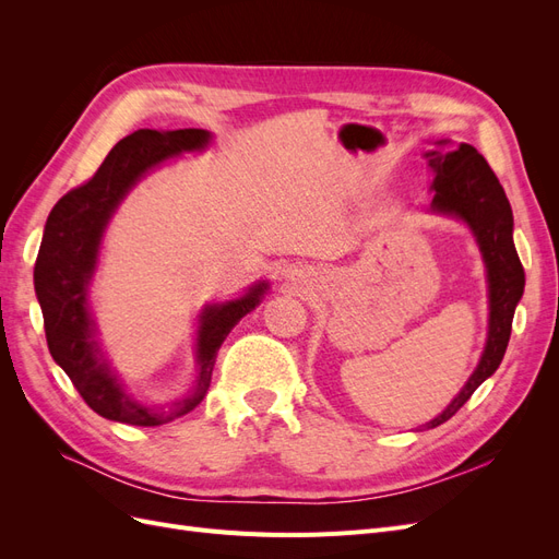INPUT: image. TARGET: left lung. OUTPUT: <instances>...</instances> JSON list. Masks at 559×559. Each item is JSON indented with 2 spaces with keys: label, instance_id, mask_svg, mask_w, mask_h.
<instances>
[{
  "label": "left lung",
  "instance_id": "obj_1",
  "mask_svg": "<svg viewBox=\"0 0 559 559\" xmlns=\"http://www.w3.org/2000/svg\"><path fill=\"white\" fill-rule=\"evenodd\" d=\"M436 146L438 148L425 154L433 170L431 212L460 218L476 238L487 270L489 321L485 349L476 370L448 408L421 425V429L443 425L489 376H495L509 347L515 306L524 292V270L513 245V210L492 167L471 144L462 142L460 146L448 148L450 142L441 140Z\"/></svg>",
  "mask_w": 559,
  "mask_h": 559
}]
</instances>
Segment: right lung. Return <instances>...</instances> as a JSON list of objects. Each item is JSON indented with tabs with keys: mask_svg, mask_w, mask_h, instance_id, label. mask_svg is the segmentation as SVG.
<instances>
[{
	"mask_svg": "<svg viewBox=\"0 0 559 559\" xmlns=\"http://www.w3.org/2000/svg\"><path fill=\"white\" fill-rule=\"evenodd\" d=\"M210 142L212 134L200 128H144L132 132L109 151L93 179L62 195L46 218L35 263V292L44 314L50 357L70 376L83 401L111 421L158 427L191 413L207 394L218 347L267 292V282L263 280L249 286L240 298L202 308L195 333L198 376L189 392L170 403L146 405L128 394L107 354L99 347L88 294L114 212L132 191V186L151 170L181 154L207 148Z\"/></svg>",
	"mask_w": 559,
	"mask_h": 559,
	"instance_id": "obj_1",
	"label": "right lung"
}]
</instances>
